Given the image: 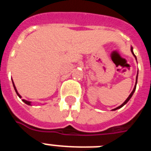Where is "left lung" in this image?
<instances>
[{
    "instance_id": "obj_1",
    "label": "left lung",
    "mask_w": 151,
    "mask_h": 151,
    "mask_svg": "<svg viewBox=\"0 0 151 151\" xmlns=\"http://www.w3.org/2000/svg\"><path fill=\"white\" fill-rule=\"evenodd\" d=\"M131 52H132V54H133V55L134 56H135V58H136V55H135V54H134L133 53V51H132V47L131 48ZM137 78H138V73H137V76H136V85H135V87H134V88H133V90H132V92H131V94L129 95V96L128 97V98H127V99L125 101H124V103H122V105L121 106H117V108H115V109H114V110H117V109H120V108H122V106H123L124 105H125V104H126L127 103H128V102H129V100L130 99H131V97L132 96V95H133V93H134V92H135V91H136V84H137Z\"/></svg>"
}]
</instances>
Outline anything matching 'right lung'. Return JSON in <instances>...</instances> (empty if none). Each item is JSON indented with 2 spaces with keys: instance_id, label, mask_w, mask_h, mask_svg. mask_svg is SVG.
<instances>
[{
  "instance_id": "add662e5",
  "label": "right lung",
  "mask_w": 151,
  "mask_h": 151,
  "mask_svg": "<svg viewBox=\"0 0 151 151\" xmlns=\"http://www.w3.org/2000/svg\"><path fill=\"white\" fill-rule=\"evenodd\" d=\"M12 83H13V81H12ZM13 86H14V88H15V92H16V94H17L18 96H19V98H21V96H20V95L19 94V93H18L17 90H16V88H15V85H14V83H13ZM22 101H23V102H24V103H26V104H27V105H31V103H30V102H29V101L25 100V99H22Z\"/></svg>"
}]
</instances>
